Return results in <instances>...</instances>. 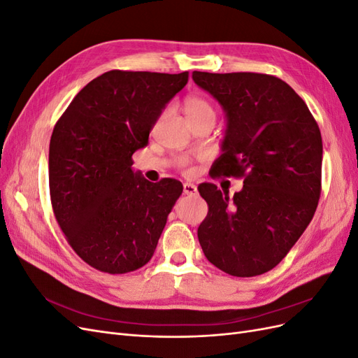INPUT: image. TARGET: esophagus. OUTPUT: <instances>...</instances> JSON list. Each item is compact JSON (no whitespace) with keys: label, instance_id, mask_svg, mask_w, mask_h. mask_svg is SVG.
<instances>
[{"label":"esophagus","instance_id":"obj_1","mask_svg":"<svg viewBox=\"0 0 358 358\" xmlns=\"http://www.w3.org/2000/svg\"><path fill=\"white\" fill-rule=\"evenodd\" d=\"M183 192L187 194V196H192V194H197V187L194 185V183H183Z\"/></svg>","mask_w":358,"mask_h":358}]
</instances>
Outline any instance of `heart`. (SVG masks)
<instances>
[{
	"instance_id": "b5f03b06",
	"label": "heart",
	"mask_w": 358,
	"mask_h": 358,
	"mask_svg": "<svg viewBox=\"0 0 358 358\" xmlns=\"http://www.w3.org/2000/svg\"><path fill=\"white\" fill-rule=\"evenodd\" d=\"M185 113L188 119H196V117H203V116H213L215 117V110L212 104L204 100L203 96L199 95H189L185 99ZM178 166L182 169H187L189 166V162L187 158H179L178 159Z\"/></svg>"
}]
</instances>
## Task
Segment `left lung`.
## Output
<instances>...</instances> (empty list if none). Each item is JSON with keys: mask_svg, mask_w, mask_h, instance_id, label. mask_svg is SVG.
<instances>
[{"mask_svg": "<svg viewBox=\"0 0 358 358\" xmlns=\"http://www.w3.org/2000/svg\"><path fill=\"white\" fill-rule=\"evenodd\" d=\"M192 80L227 117L218 176L243 178L230 197L199 187L209 206L199 242L222 272L251 278L278 266L306 230L321 194L322 140L306 103L288 83L259 73L194 71Z\"/></svg>", "mask_w": 358, "mask_h": 358, "instance_id": "8db88e82", "label": "left lung"}]
</instances>
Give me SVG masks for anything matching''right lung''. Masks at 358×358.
Here are the masks:
<instances>
[{
  "mask_svg": "<svg viewBox=\"0 0 358 358\" xmlns=\"http://www.w3.org/2000/svg\"><path fill=\"white\" fill-rule=\"evenodd\" d=\"M187 82L188 71H107L74 96L53 128V213L74 252L100 272H133L155 252L183 187L170 178L146 180L131 157Z\"/></svg>",
  "mask_w": 358,
  "mask_h": 358,
  "instance_id": "obj_1",
  "label": "right lung"
}]
</instances>
